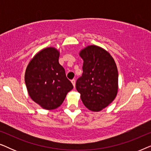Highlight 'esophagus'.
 Returning a JSON list of instances; mask_svg holds the SVG:
<instances>
[{
    "label": "esophagus",
    "instance_id": "1",
    "mask_svg": "<svg viewBox=\"0 0 151 151\" xmlns=\"http://www.w3.org/2000/svg\"><path fill=\"white\" fill-rule=\"evenodd\" d=\"M71 82H72V84H73L74 87H75V86H76V80L75 79H72Z\"/></svg>",
    "mask_w": 151,
    "mask_h": 151
}]
</instances>
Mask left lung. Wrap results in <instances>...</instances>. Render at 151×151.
Segmentation results:
<instances>
[{
	"instance_id": "obj_1",
	"label": "left lung",
	"mask_w": 151,
	"mask_h": 151,
	"mask_svg": "<svg viewBox=\"0 0 151 151\" xmlns=\"http://www.w3.org/2000/svg\"><path fill=\"white\" fill-rule=\"evenodd\" d=\"M82 76L76 81V89L86 108L100 111L116 96L118 89V72L112 56L100 47L91 45L82 49Z\"/></svg>"
}]
</instances>
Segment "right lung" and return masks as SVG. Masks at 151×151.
I'll return each instance as SVG.
<instances>
[{"label":"right lung","instance_id":"right-lung-1","mask_svg":"<svg viewBox=\"0 0 151 151\" xmlns=\"http://www.w3.org/2000/svg\"><path fill=\"white\" fill-rule=\"evenodd\" d=\"M59 55L53 47L42 49L29 63L24 76L31 98L48 110L60 106L67 93L73 88L59 64Z\"/></svg>","mask_w":151,"mask_h":151}]
</instances>
